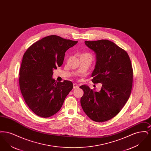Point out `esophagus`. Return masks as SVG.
Instances as JSON below:
<instances>
[{
  "mask_svg": "<svg viewBox=\"0 0 151 151\" xmlns=\"http://www.w3.org/2000/svg\"><path fill=\"white\" fill-rule=\"evenodd\" d=\"M73 89H78V88H79V86H78V84H76V83H75V84H73Z\"/></svg>",
  "mask_w": 151,
  "mask_h": 151,
  "instance_id": "34e87169",
  "label": "esophagus"
}]
</instances>
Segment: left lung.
I'll list each match as a JSON object with an SVG mask.
<instances>
[{
  "instance_id": "left-lung-1",
  "label": "left lung",
  "mask_w": 151,
  "mask_h": 151,
  "mask_svg": "<svg viewBox=\"0 0 151 151\" xmlns=\"http://www.w3.org/2000/svg\"><path fill=\"white\" fill-rule=\"evenodd\" d=\"M96 54V65L91 76L94 84L101 83L100 91L87 85L80 99L83 111L92 121L105 122L117 115L129 99L133 71L126 51L107 40L84 42Z\"/></svg>"
}]
</instances>
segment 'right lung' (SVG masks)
Returning <instances> with one entry per match:
<instances>
[{"label":"right lung","instance_id":"obj_1","mask_svg":"<svg viewBox=\"0 0 151 151\" xmlns=\"http://www.w3.org/2000/svg\"><path fill=\"white\" fill-rule=\"evenodd\" d=\"M78 41L52 35L31 45L24 53L19 85L26 104L36 115L43 118L56 114L73 88L72 82H56L53 70L60 67L65 51Z\"/></svg>","mask_w":151,"mask_h":151}]
</instances>
